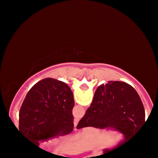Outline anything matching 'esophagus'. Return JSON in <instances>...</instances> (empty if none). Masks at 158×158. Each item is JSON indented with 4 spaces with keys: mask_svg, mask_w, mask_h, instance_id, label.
I'll return each mask as SVG.
<instances>
[{
    "mask_svg": "<svg viewBox=\"0 0 158 158\" xmlns=\"http://www.w3.org/2000/svg\"><path fill=\"white\" fill-rule=\"evenodd\" d=\"M78 122H79V119H74L73 124H74V127H75V128H76V126H77Z\"/></svg>",
    "mask_w": 158,
    "mask_h": 158,
    "instance_id": "esophagus-1",
    "label": "esophagus"
}]
</instances>
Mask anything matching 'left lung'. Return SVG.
Here are the masks:
<instances>
[{
	"instance_id": "left-lung-1",
	"label": "left lung",
	"mask_w": 158,
	"mask_h": 158,
	"mask_svg": "<svg viewBox=\"0 0 158 158\" xmlns=\"http://www.w3.org/2000/svg\"><path fill=\"white\" fill-rule=\"evenodd\" d=\"M73 94L63 81L47 78L29 90L19 111V131L39 146V142L73 131Z\"/></svg>"
}]
</instances>
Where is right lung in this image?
Listing matches in <instances>:
<instances>
[{
	"label": "right lung",
	"mask_w": 158,
	"mask_h": 158,
	"mask_svg": "<svg viewBox=\"0 0 158 158\" xmlns=\"http://www.w3.org/2000/svg\"><path fill=\"white\" fill-rule=\"evenodd\" d=\"M145 123L144 107L135 88L126 82L110 81L98 87L91 105L77 128H112L121 132L124 140L113 149L105 150L106 154L129 141Z\"/></svg>",
	"instance_id": "right-lung-1"
}]
</instances>
